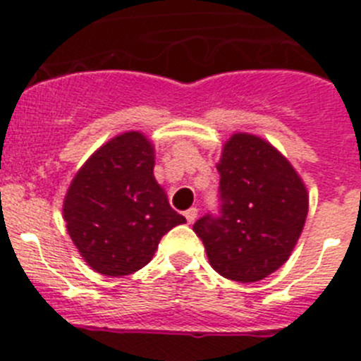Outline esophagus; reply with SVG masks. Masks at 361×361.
<instances>
[{
    "instance_id": "34e87169",
    "label": "esophagus",
    "mask_w": 361,
    "mask_h": 361,
    "mask_svg": "<svg viewBox=\"0 0 361 361\" xmlns=\"http://www.w3.org/2000/svg\"><path fill=\"white\" fill-rule=\"evenodd\" d=\"M197 213H199L197 212V208H190L186 213H184V216H186V220H188V224H193V222H195Z\"/></svg>"
}]
</instances>
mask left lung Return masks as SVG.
<instances>
[{
  "label": "left lung",
  "mask_w": 361,
  "mask_h": 361,
  "mask_svg": "<svg viewBox=\"0 0 361 361\" xmlns=\"http://www.w3.org/2000/svg\"><path fill=\"white\" fill-rule=\"evenodd\" d=\"M219 213L193 224L209 264L224 279L258 282L291 255L307 216V191L269 142L235 133L216 164Z\"/></svg>",
  "instance_id": "obj_1"
}]
</instances>
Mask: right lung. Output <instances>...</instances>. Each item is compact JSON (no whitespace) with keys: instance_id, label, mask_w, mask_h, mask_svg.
Segmentation results:
<instances>
[{"instance_id":"obj_1","label":"right lung","mask_w":361,"mask_h":361,"mask_svg":"<svg viewBox=\"0 0 361 361\" xmlns=\"http://www.w3.org/2000/svg\"><path fill=\"white\" fill-rule=\"evenodd\" d=\"M153 159L152 142L126 132L101 146L70 184L63 204L66 229L101 275L139 271L166 233L186 222L153 177Z\"/></svg>"}]
</instances>
